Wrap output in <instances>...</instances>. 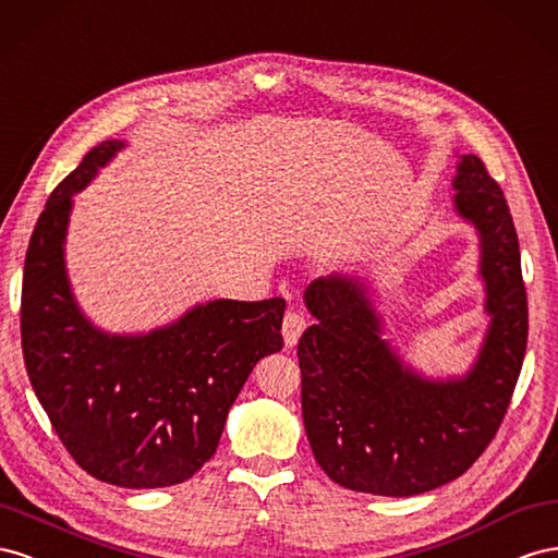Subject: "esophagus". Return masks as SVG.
Here are the masks:
<instances>
[{
    "mask_svg": "<svg viewBox=\"0 0 558 558\" xmlns=\"http://www.w3.org/2000/svg\"><path fill=\"white\" fill-rule=\"evenodd\" d=\"M306 329V317L301 315L299 311H288L282 317V339H284V345L292 348L296 345L299 337L304 333Z\"/></svg>",
    "mask_w": 558,
    "mask_h": 558,
    "instance_id": "esophagus-1",
    "label": "esophagus"
}]
</instances>
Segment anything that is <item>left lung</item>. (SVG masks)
<instances>
[{"label":"left lung","instance_id":"8db88e82","mask_svg":"<svg viewBox=\"0 0 558 558\" xmlns=\"http://www.w3.org/2000/svg\"><path fill=\"white\" fill-rule=\"evenodd\" d=\"M456 210L482 235L490 327L465 378L427 380L378 337L380 320L355 278H317L315 317L299 339L301 413L313 456L331 482L407 498L465 474L496 437L529 341L519 238L500 184L480 156H463Z\"/></svg>","mask_w":558,"mask_h":558}]
</instances>
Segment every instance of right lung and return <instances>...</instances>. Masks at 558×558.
Returning a JSON list of instances; mask_svg holds the SVG:
<instances>
[{
    "label": "right lung",
    "instance_id": "obj_1",
    "mask_svg": "<svg viewBox=\"0 0 558 558\" xmlns=\"http://www.w3.org/2000/svg\"><path fill=\"white\" fill-rule=\"evenodd\" d=\"M123 147H93L44 205L21 296L29 384L62 447L123 488L186 482L215 456L227 413L262 357L282 348L284 299H217L145 337H109L78 313L62 259L72 196Z\"/></svg>",
    "mask_w": 558,
    "mask_h": 558
}]
</instances>
